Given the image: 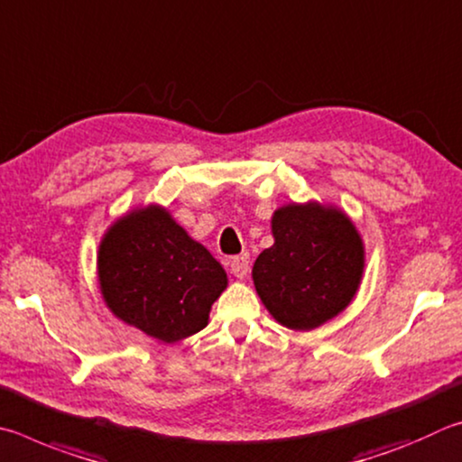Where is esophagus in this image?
Returning a JSON list of instances; mask_svg holds the SVG:
<instances>
[{"label": "esophagus", "mask_w": 462, "mask_h": 462, "mask_svg": "<svg viewBox=\"0 0 462 462\" xmlns=\"http://www.w3.org/2000/svg\"><path fill=\"white\" fill-rule=\"evenodd\" d=\"M229 268H231V273L239 280H244L247 273H249V255L244 254V255H237L233 257V260L229 262Z\"/></svg>", "instance_id": "obj_1"}]
</instances>
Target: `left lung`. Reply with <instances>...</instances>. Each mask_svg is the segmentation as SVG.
<instances>
[{"instance_id":"left-lung-1","label":"left lung","mask_w":462,"mask_h":462,"mask_svg":"<svg viewBox=\"0 0 462 462\" xmlns=\"http://www.w3.org/2000/svg\"><path fill=\"white\" fill-rule=\"evenodd\" d=\"M273 245L254 265V284L280 325L310 330L353 300L363 273V244L341 210L309 205L278 208Z\"/></svg>"}]
</instances>
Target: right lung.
<instances>
[{"label": "right lung", "mask_w": 462, "mask_h": 462, "mask_svg": "<svg viewBox=\"0 0 462 462\" xmlns=\"http://www.w3.org/2000/svg\"><path fill=\"white\" fill-rule=\"evenodd\" d=\"M99 282L116 317L162 343L207 327L226 273L164 208L129 213L99 245Z\"/></svg>", "instance_id": "add662e5"}]
</instances>
